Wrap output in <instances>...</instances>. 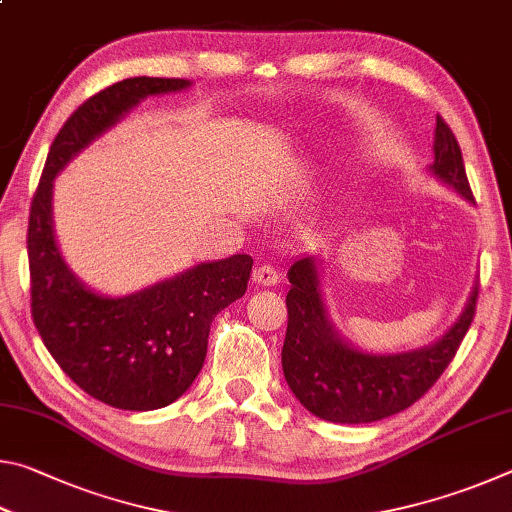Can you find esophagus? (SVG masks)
Instances as JSON below:
<instances>
[{
    "label": "esophagus",
    "mask_w": 512,
    "mask_h": 512,
    "mask_svg": "<svg viewBox=\"0 0 512 512\" xmlns=\"http://www.w3.org/2000/svg\"><path fill=\"white\" fill-rule=\"evenodd\" d=\"M253 282L259 284V287H275L277 282H280V273H277V268L273 266H257L253 271Z\"/></svg>",
    "instance_id": "esophagus-1"
}]
</instances>
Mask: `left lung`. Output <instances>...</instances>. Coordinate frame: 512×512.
Here are the masks:
<instances>
[{
    "label": "left lung",
    "mask_w": 512,
    "mask_h": 512,
    "mask_svg": "<svg viewBox=\"0 0 512 512\" xmlns=\"http://www.w3.org/2000/svg\"><path fill=\"white\" fill-rule=\"evenodd\" d=\"M429 173L474 203L454 133L436 117ZM289 325L282 370L293 395L309 413L327 422L366 424L409 409L436 384L472 325L479 282L456 323L429 345L409 352H368L352 345L334 325L325 302L320 259L302 255L289 268Z\"/></svg>",
    "instance_id": "obj_1"
}]
</instances>
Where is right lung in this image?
I'll use <instances>...</instances> for the list:
<instances>
[{
	"mask_svg": "<svg viewBox=\"0 0 512 512\" xmlns=\"http://www.w3.org/2000/svg\"><path fill=\"white\" fill-rule=\"evenodd\" d=\"M187 88H192L187 79L135 76L94 94L60 128L31 203L27 248L33 323L76 386L124 411L162 409L194 384L212 320L246 293L253 257L239 253L201 262L128 296L99 293L60 253L54 180L146 97Z\"/></svg>",
	"mask_w": 512,
	"mask_h": 512,
	"instance_id": "add662e5",
	"label": "right lung"
}]
</instances>
